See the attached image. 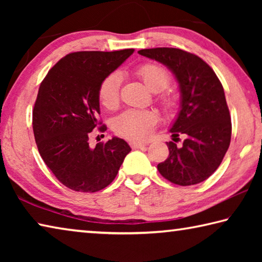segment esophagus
I'll use <instances>...</instances> for the list:
<instances>
[{
  "label": "esophagus",
  "mask_w": 262,
  "mask_h": 262,
  "mask_svg": "<svg viewBox=\"0 0 262 262\" xmlns=\"http://www.w3.org/2000/svg\"><path fill=\"white\" fill-rule=\"evenodd\" d=\"M130 147L133 149H142V148L145 147V144L144 143H141V142H132Z\"/></svg>",
  "instance_id": "obj_1"
}]
</instances>
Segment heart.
I'll list each match as a JSON object with an SVG mask.
<instances>
[{
    "mask_svg": "<svg viewBox=\"0 0 262 262\" xmlns=\"http://www.w3.org/2000/svg\"><path fill=\"white\" fill-rule=\"evenodd\" d=\"M136 74L149 90L161 92L170 84V74L157 63H145L136 69ZM122 76L114 72L107 75L100 83L98 96L101 105L108 110L118 106L120 100V88ZM161 101L166 110H173L177 106L176 96L171 94L163 95ZM158 121L157 114L150 110H127L119 114L113 120L114 133L132 142H142L149 139Z\"/></svg>",
    "mask_w": 262,
    "mask_h": 262,
    "instance_id": "obj_1",
    "label": "heart"
}]
</instances>
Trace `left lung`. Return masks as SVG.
<instances>
[{"instance_id":"left-lung-1","label":"left lung","mask_w":262,"mask_h":262,"mask_svg":"<svg viewBox=\"0 0 262 262\" xmlns=\"http://www.w3.org/2000/svg\"><path fill=\"white\" fill-rule=\"evenodd\" d=\"M139 54L161 62L179 84L180 110L170 133L173 141L185 136L181 147L167 142L170 155L157 168L164 178L180 186L202 183L223 161L231 141V118L223 86L200 57L179 48H150Z\"/></svg>"}]
</instances>
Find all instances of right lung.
I'll return each instance as SVG.
<instances>
[{"instance_id": "1", "label": "right lung", "mask_w": 262, "mask_h": 262, "mask_svg": "<svg viewBox=\"0 0 262 262\" xmlns=\"http://www.w3.org/2000/svg\"><path fill=\"white\" fill-rule=\"evenodd\" d=\"M134 50L75 52L57 62L39 88L33 108L35 143L56 179L76 192L94 193L114 180L130 152L127 142L112 137L89 145L99 127V86ZM105 132L106 126L98 128Z\"/></svg>"}]
</instances>
